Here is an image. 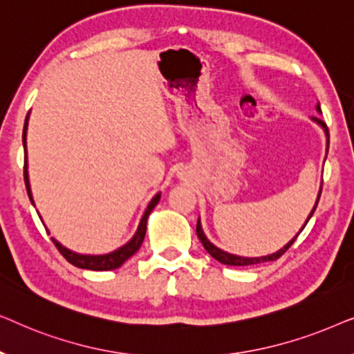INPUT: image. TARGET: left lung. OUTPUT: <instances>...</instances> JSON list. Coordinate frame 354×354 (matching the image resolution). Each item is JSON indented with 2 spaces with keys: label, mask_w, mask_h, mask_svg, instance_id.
Returning a JSON list of instances; mask_svg holds the SVG:
<instances>
[{
  "label": "left lung",
  "mask_w": 354,
  "mask_h": 354,
  "mask_svg": "<svg viewBox=\"0 0 354 354\" xmlns=\"http://www.w3.org/2000/svg\"><path fill=\"white\" fill-rule=\"evenodd\" d=\"M316 109L319 111V113H321V106L317 104V106H316ZM313 120H314V122H317V124L321 125V127L324 129V132H326V135H327V147H328V129H327L326 122H322V120L319 119V118H313ZM321 192H322V187H321V190H319V195H317L316 205H314L313 211H311V214H309V217L306 219V222H304V225L301 227V230L304 229V227H306L308 221L311 219V216L314 214V211H316L317 203H319V198H321ZM301 230H299L298 234L295 235L293 239L290 240L288 243L283 246V248H280L279 251H275V253H272V254L261 256V258H243V256H235V254L227 253V251L221 250V248H217V246L212 245L211 241L206 239V235L203 234V229H201V222H200V219H198V222H196V235H198V239H200V241L203 243V246H205V250L207 251V253H209V254L212 256V258L217 259V261H219V263H222V264H227V266H251V264H261V263H268V261H275V259H279L280 256H282V254L285 253V251H287V250L290 248V246H292V245L295 243V240L298 239V235L301 234Z\"/></svg>",
  "instance_id": "1"
}]
</instances>
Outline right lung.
Wrapping results in <instances>:
<instances>
[{"label":"right lung","mask_w":354,"mask_h":354,"mask_svg":"<svg viewBox=\"0 0 354 354\" xmlns=\"http://www.w3.org/2000/svg\"><path fill=\"white\" fill-rule=\"evenodd\" d=\"M27 120H28V114L26 118V124H24V133H22L24 151H26V161H24V180H26L28 198H30V201L33 203L32 192H30V182H28V171H27V148H26ZM159 198H161V193H158V195L154 196L151 201H149L147 211H145L142 221H140L138 229H137V232H135V235L132 236V239H130V241H127V243H125L124 246H120L119 250L113 251V253H108V254H79V253H74V251L67 250L66 246H62L59 241L55 240V239H51L53 243L56 245V248L59 250V253L64 256V258L69 261L71 264H74L75 268L88 269V270H113V269H118L125 263V261L130 258V256H133L135 253H137V250L140 248V246H142L145 234H147L148 216H149V212L154 209V206H156L159 203Z\"/></svg>","instance_id":"right-lung-1"}]
</instances>
